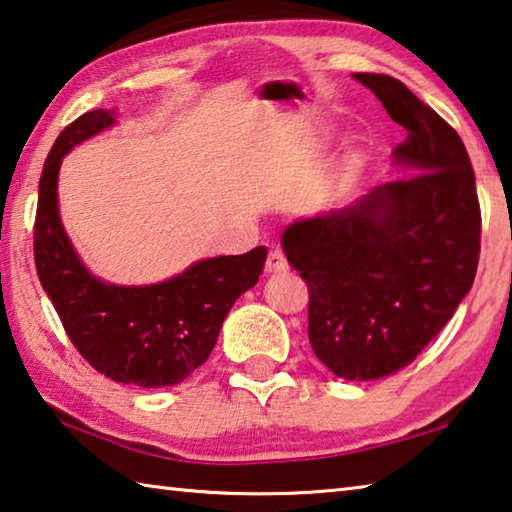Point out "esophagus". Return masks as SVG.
<instances>
[{"label":"esophagus","instance_id":"34e87169","mask_svg":"<svg viewBox=\"0 0 512 512\" xmlns=\"http://www.w3.org/2000/svg\"><path fill=\"white\" fill-rule=\"evenodd\" d=\"M288 258L283 256V251L279 249H272L270 254H267V261H265V272L267 274H283L288 272Z\"/></svg>","mask_w":512,"mask_h":512}]
</instances>
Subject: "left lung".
Returning <instances> with one entry per match:
<instances>
[{
	"mask_svg": "<svg viewBox=\"0 0 512 512\" xmlns=\"http://www.w3.org/2000/svg\"><path fill=\"white\" fill-rule=\"evenodd\" d=\"M355 78L407 130L393 155L416 175L292 222L281 242L310 292L312 351L339 378L364 382L405 369L452 319L477 274L481 209L452 125L396 78Z\"/></svg>",
	"mask_w": 512,
	"mask_h": 512,
	"instance_id": "obj_1",
	"label": "left lung"
}]
</instances>
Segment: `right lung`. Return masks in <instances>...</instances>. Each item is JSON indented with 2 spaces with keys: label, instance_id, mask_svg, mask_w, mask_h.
I'll list each match as a JSON object with an SVG mask.
<instances>
[{
  "label": "right lung",
  "instance_id": "add662e5",
  "mask_svg": "<svg viewBox=\"0 0 512 512\" xmlns=\"http://www.w3.org/2000/svg\"><path fill=\"white\" fill-rule=\"evenodd\" d=\"M112 123L114 110L85 112L53 143L33 224L35 270L67 337L89 366L114 382L173 387L211 355L227 312L263 274L267 249L206 258L175 279L143 288L94 279L62 229L58 173L62 157L76 143Z\"/></svg>",
  "mask_w": 512,
  "mask_h": 512
}]
</instances>
